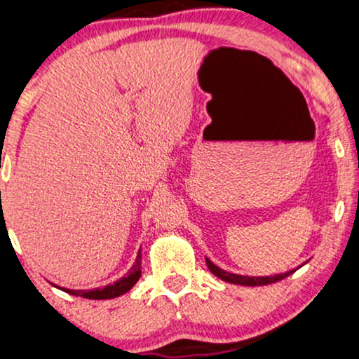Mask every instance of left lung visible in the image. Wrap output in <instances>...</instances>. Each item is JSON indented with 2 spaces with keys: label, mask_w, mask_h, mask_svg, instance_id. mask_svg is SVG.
<instances>
[{
  "label": "left lung",
  "mask_w": 359,
  "mask_h": 359,
  "mask_svg": "<svg viewBox=\"0 0 359 359\" xmlns=\"http://www.w3.org/2000/svg\"><path fill=\"white\" fill-rule=\"evenodd\" d=\"M205 262H207V267H209L210 273H212L214 276H217L219 279L226 280V283H231V284H241V286H266V284L278 283V280L287 278L289 274H292L296 271V269H292V271H287V273H284V274L257 276L256 278V276H241V274L227 273V271H224V269H221V267L215 266L209 257H205Z\"/></svg>",
  "instance_id": "obj_1"
}]
</instances>
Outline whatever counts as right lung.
Listing matches in <instances>:
<instances>
[{"mask_svg":"<svg viewBox=\"0 0 359 359\" xmlns=\"http://www.w3.org/2000/svg\"><path fill=\"white\" fill-rule=\"evenodd\" d=\"M142 274V252L138 250L135 262L130 267L127 276H123L122 279H118L114 284H109L105 287H98V289H90V291H81V289H63L65 292L73 296H80V297H86V299H114V297H118L128 292L130 289L135 286V283L140 279Z\"/></svg>","mask_w":359,"mask_h":359,"instance_id":"add662e5","label":"right lung"}]
</instances>
